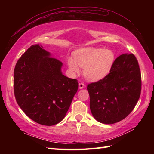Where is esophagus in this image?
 Masks as SVG:
<instances>
[{
    "label": "esophagus",
    "mask_w": 154,
    "mask_h": 154,
    "mask_svg": "<svg viewBox=\"0 0 154 154\" xmlns=\"http://www.w3.org/2000/svg\"><path fill=\"white\" fill-rule=\"evenodd\" d=\"M85 87V84L83 83H82V82H81V83H79V89H83V88Z\"/></svg>",
    "instance_id": "1"
}]
</instances>
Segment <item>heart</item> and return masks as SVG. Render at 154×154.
I'll return each mask as SVG.
<instances>
[{
	"label": "heart",
	"mask_w": 154,
	"mask_h": 154,
	"mask_svg": "<svg viewBox=\"0 0 154 154\" xmlns=\"http://www.w3.org/2000/svg\"><path fill=\"white\" fill-rule=\"evenodd\" d=\"M75 60L69 58L68 64L70 69L76 73L79 67L83 68V75L90 81H98L106 77L113 67L116 56L110 49L87 48L80 49L74 54Z\"/></svg>",
	"instance_id": "1"
}]
</instances>
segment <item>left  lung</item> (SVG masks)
I'll use <instances>...</instances> for the list:
<instances>
[{"label": "left lung", "instance_id": "1", "mask_svg": "<svg viewBox=\"0 0 154 154\" xmlns=\"http://www.w3.org/2000/svg\"><path fill=\"white\" fill-rule=\"evenodd\" d=\"M92 116L103 124H112L126 118L133 110L141 92V75L132 54L118 56L109 73L88 85Z\"/></svg>", "mask_w": 154, "mask_h": 154}]
</instances>
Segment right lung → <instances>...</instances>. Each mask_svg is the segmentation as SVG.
I'll list each match as a JSON object with an SVG mask.
<instances>
[{
  "label": "right lung",
  "mask_w": 154,
  "mask_h": 154,
  "mask_svg": "<svg viewBox=\"0 0 154 154\" xmlns=\"http://www.w3.org/2000/svg\"><path fill=\"white\" fill-rule=\"evenodd\" d=\"M38 44L30 46L14 69L15 100L36 123L53 126L66 116L78 89L76 79L61 72L62 63Z\"/></svg>",
  "instance_id": "obj_1"
}]
</instances>
